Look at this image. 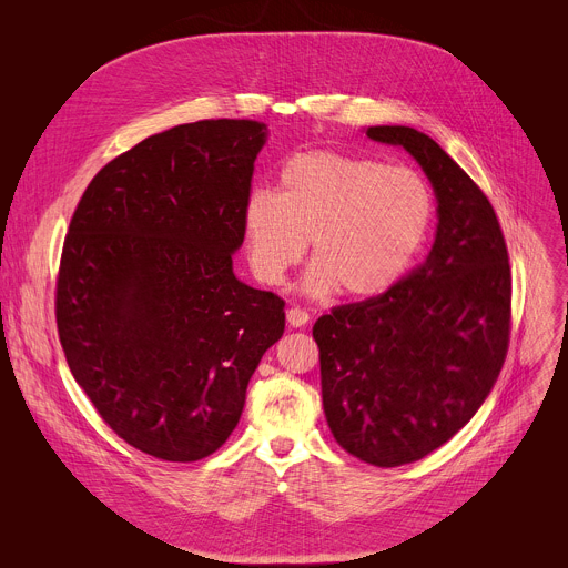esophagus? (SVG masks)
Returning <instances> with one entry per match:
<instances>
[{"mask_svg": "<svg viewBox=\"0 0 568 568\" xmlns=\"http://www.w3.org/2000/svg\"><path fill=\"white\" fill-rule=\"evenodd\" d=\"M307 320H311V315H307L305 311H301V307H290V311H287V324H290L292 328L305 326Z\"/></svg>", "mask_w": 568, "mask_h": 568, "instance_id": "34e87169", "label": "esophagus"}]
</instances>
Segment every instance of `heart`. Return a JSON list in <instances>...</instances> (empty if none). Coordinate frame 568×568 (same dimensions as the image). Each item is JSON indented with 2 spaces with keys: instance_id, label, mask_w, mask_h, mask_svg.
I'll return each mask as SVG.
<instances>
[{
  "instance_id": "b5f03b06",
  "label": "heart",
  "mask_w": 568,
  "mask_h": 568,
  "mask_svg": "<svg viewBox=\"0 0 568 568\" xmlns=\"http://www.w3.org/2000/svg\"><path fill=\"white\" fill-rule=\"evenodd\" d=\"M433 222L426 181L409 168L339 151H303L278 174L276 194L244 205L246 253L255 278L281 285L311 240L315 265L305 292L337 287L351 298L387 292L415 261Z\"/></svg>"
}]
</instances>
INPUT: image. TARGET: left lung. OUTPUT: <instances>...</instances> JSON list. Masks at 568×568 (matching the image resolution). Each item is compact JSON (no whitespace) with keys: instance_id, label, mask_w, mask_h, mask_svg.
Returning a JSON list of instances; mask_svg holds the SVG:
<instances>
[{"instance_id":"1","label":"left lung","mask_w":568,"mask_h":568,"mask_svg":"<svg viewBox=\"0 0 568 568\" xmlns=\"http://www.w3.org/2000/svg\"><path fill=\"white\" fill-rule=\"evenodd\" d=\"M415 159L437 196L426 261L387 292L317 320L322 396L335 442L374 467L446 444L489 396L509 346L511 274L485 192L426 133L369 126Z\"/></svg>"}]
</instances>
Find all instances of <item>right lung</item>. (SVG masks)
I'll use <instances>...</instances> for the list:
<instances>
[{
	"instance_id": "1",
	"label": "right lung",
	"mask_w": 568,
	"mask_h": 568,
	"mask_svg": "<svg viewBox=\"0 0 568 568\" xmlns=\"http://www.w3.org/2000/svg\"><path fill=\"white\" fill-rule=\"evenodd\" d=\"M265 140L253 120L156 133L101 168L72 215L57 278L70 372L115 435L159 459L229 439L285 331V301L233 274Z\"/></svg>"
}]
</instances>
